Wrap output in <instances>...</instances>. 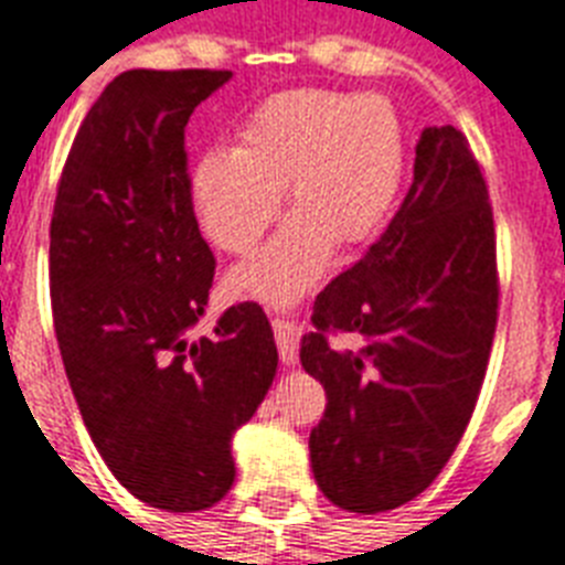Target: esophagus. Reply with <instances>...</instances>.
I'll return each mask as SVG.
<instances>
[{"label":"esophagus","mask_w":565,"mask_h":565,"mask_svg":"<svg viewBox=\"0 0 565 565\" xmlns=\"http://www.w3.org/2000/svg\"><path fill=\"white\" fill-rule=\"evenodd\" d=\"M275 342H278V356L284 365H296L298 362V342H301V330L287 319H275Z\"/></svg>","instance_id":"34e87169"}]
</instances>
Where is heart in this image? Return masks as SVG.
Here are the masks:
<instances>
[{"label": "heart", "mask_w": 565, "mask_h": 565, "mask_svg": "<svg viewBox=\"0 0 565 565\" xmlns=\"http://www.w3.org/2000/svg\"><path fill=\"white\" fill-rule=\"evenodd\" d=\"M403 179V127L383 95L281 92L243 124L228 153L191 171V200L220 249L249 255L281 214L296 211L235 287L273 305L296 301L339 246H360L386 223Z\"/></svg>", "instance_id": "heart-1"}]
</instances>
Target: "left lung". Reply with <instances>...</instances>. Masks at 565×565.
I'll return each mask as SVG.
<instances>
[{
	"instance_id": "1",
	"label": "left lung",
	"mask_w": 565,
	"mask_h": 565,
	"mask_svg": "<svg viewBox=\"0 0 565 565\" xmlns=\"http://www.w3.org/2000/svg\"><path fill=\"white\" fill-rule=\"evenodd\" d=\"M497 319L484 171L465 132L426 127L401 209L316 296L301 339V365L328 394L310 465L333 505L394 511L433 484L473 417ZM345 332L363 345L333 347Z\"/></svg>"
}]
</instances>
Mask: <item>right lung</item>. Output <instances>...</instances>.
Masks as SVG:
<instances>
[{"mask_svg":"<svg viewBox=\"0 0 565 565\" xmlns=\"http://www.w3.org/2000/svg\"><path fill=\"white\" fill-rule=\"evenodd\" d=\"M226 68H132L86 113L57 182L49 281L60 356L92 441L153 508L205 511L235 481L232 435L269 392L273 328L255 301L200 322L217 260L191 200L185 127Z\"/></svg>","mask_w":565,"mask_h":565,"instance_id":"obj_1","label":"right lung"}]
</instances>
